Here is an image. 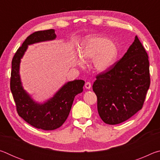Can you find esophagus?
Returning a JSON list of instances; mask_svg holds the SVG:
<instances>
[{
  "label": "esophagus",
  "mask_w": 160,
  "mask_h": 160,
  "mask_svg": "<svg viewBox=\"0 0 160 160\" xmlns=\"http://www.w3.org/2000/svg\"><path fill=\"white\" fill-rule=\"evenodd\" d=\"M85 88H86V89H90V88H91V87H92L91 83H90V82H87L85 83Z\"/></svg>",
  "instance_id": "1"
}]
</instances>
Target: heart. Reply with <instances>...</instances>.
<instances>
[{"instance_id":"1","label":"heart","mask_w":160,"mask_h":160,"mask_svg":"<svg viewBox=\"0 0 160 160\" xmlns=\"http://www.w3.org/2000/svg\"><path fill=\"white\" fill-rule=\"evenodd\" d=\"M79 53L84 61L92 60L95 70L106 72L115 63L118 56V48L114 42L98 35H88L82 40ZM82 61H79V64Z\"/></svg>"}]
</instances>
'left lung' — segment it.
I'll list each match as a JSON object with an SVG mask.
<instances>
[{"mask_svg": "<svg viewBox=\"0 0 160 160\" xmlns=\"http://www.w3.org/2000/svg\"><path fill=\"white\" fill-rule=\"evenodd\" d=\"M148 56L135 36L119 61L97 75L92 90L97 110L104 123L116 125L128 120L142 109L150 88Z\"/></svg>", "mask_w": 160, "mask_h": 160, "instance_id": "left-lung-1", "label": "left lung"}]
</instances>
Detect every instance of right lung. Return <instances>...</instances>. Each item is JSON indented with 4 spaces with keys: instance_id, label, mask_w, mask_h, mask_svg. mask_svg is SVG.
I'll return each instance as SVG.
<instances>
[{
    "instance_id": "1",
    "label": "right lung",
    "mask_w": 160,
    "mask_h": 160,
    "mask_svg": "<svg viewBox=\"0 0 160 160\" xmlns=\"http://www.w3.org/2000/svg\"><path fill=\"white\" fill-rule=\"evenodd\" d=\"M56 38L53 29L35 32L29 35L18 48L12 61L10 90L19 116L37 128L52 131L61 127L66 121L75 97L83 90L85 81L75 80L68 82L53 97L44 103L35 102L24 90L20 75V65L29 45L51 41Z\"/></svg>"
}]
</instances>
